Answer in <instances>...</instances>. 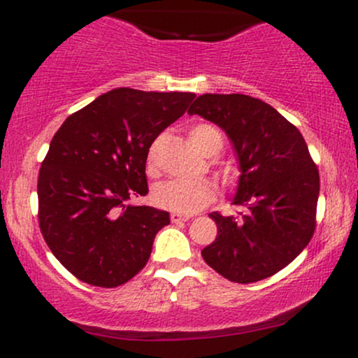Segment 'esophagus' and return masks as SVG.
I'll return each mask as SVG.
<instances>
[{"label": "esophagus", "mask_w": 358, "mask_h": 358, "mask_svg": "<svg viewBox=\"0 0 358 358\" xmlns=\"http://www.w3.org/2000/svg\"><path fill=\"white\" fill-rule=\"evenodd\" d=\"M170 219H171V222H187V220H190L192 219V215H188V213H176V212H173L170 215Z\"/></svg>", "instance_id": "esophagus-1"}]
</instances>
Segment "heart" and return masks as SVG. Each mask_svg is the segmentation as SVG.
I'll return each instance as SVG.
<instances>
[{
    "instance_id": "1",
    "label": "heart",
    "mask_w": 358,
    "mask_h": 358,
    "mask_svg": "<svg viewBox=\"0 0 358 358\" xmlns=\"http://www.w3.org/2000/svg\"><path fill=\"white\" fill-rule=\"evenodd\" d=\"M188 141L196 151L205 156L215 155L222 146V136L217 127L210 124H196L188 133ZM162 162H159V141H155L146 155L148 176H158ZM215 196V187L208 180L199 182H182V180H166L158 183L151 192V199L156 207L166 208L176 213H193L207 207Z\"/></svg>"
}]
</instances>
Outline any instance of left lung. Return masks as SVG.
<instances>
[{
	"instance_id": "left-lung-1",
	"label": "left lung",
	"mask_w": 358,
	"mask_h": 358,
	"mask_svg": "<svg viewBox=\"0 0 358 358\" xmlns=\"http://www.w3.org/2000/svg\"><path fill=\"white\" fill-rule=\"evenodd\" d=\"M188 114L231 138L241 166L234 205L242 217L210 213L217 239L203 261L232 282H256L286 268L313 237L320 175L298 127L273 106L244 94H203Z\"/></svg>"
}]
</instances>
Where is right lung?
I'll return each mask as SVG.
<instances>
[{"label": "right lung", "instance_id": "add662e5", "mask_svg": "<svg viewBox=\"0 0 358 358\" xmlns=\"http://www.w3.org/2000/svg\"><path fill=\"white\" fill-rule=\"evenodd\" d=\"M193 99L192 92L114 89L71 114L52 138L38 175V224L77 279L116 287L146 266L170 215L127 202L148 193V150Z\"/></svg>", "mask_w": 358, "mask_h": 358}]
</instances>
